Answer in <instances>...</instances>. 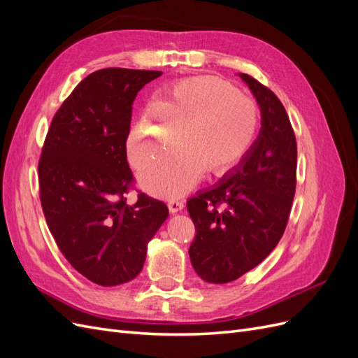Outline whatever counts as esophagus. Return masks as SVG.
Here are the masks:
<instances>
[{
  "label": "esophagus",
  "mask_w": 358,
  "mask_h": 358,
  "mask_svg": "<svg viewBox=\"0 0 358 358\" xmlns=\"http://www.w3.org/2000/svg\"><path fill=\"white\" fill-rule=\"evenodd\" d=\"M167 206H169V210L171 213H178V212L183 210V208H185V206H183V201H180V200H170Z\"/></svg>",
  "instance_id": "esophagus-1"
}]
</instances>
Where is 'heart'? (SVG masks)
<instances>
[{
    "label": "heart",
    "mask_w": 358,
    "mask_h": 358,
    "mask_svg": "<svg viewBox=\"0 0 358 358\" xmlns=\"http://www.w3.org/2000/svg\"><path fill=\"white\" fill-rule=\"evenodd\" d=\"M180 128L182 143L138 173L140 185L155 197H180L206 170L220 176L239 164L255 140L258 109L234 85L215 76L180 80L133 128L129 159L140 167L164 152Z\"/></svg>",
    "instance_id": "1"
}]
</instances>
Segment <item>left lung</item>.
Wrapping results in <instances>:
<instances>
[{
    "instance_id": "8db88e82",
    "label": "left lung",
    "mask_w": 358,
    "mask_h": 358,
    "mask_svg": "<svg viewBox=\"0 0 358 358\" xmlns=\"http://www.w3.org/2000/svg\"><path fill=\"white\" fill-rule=\"evenodd\" d=\"M262 110V129L243 159L187 201L196 225L191 264L210 284H227L273 251L296 192L297 143L285 107L267 86L239 74Z\"/></svg>"
}]
</instances>
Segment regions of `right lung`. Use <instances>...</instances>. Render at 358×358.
<instances>
[{"label": "right lung", "mask_w": 358, "mask_h": 358, "mask_svg": "<svg viewBox=\"0 0 358 358\" xmlns=\"http://www.w3.org/2000/svg\"><path fill=\"white\" fill-rule=\"evenodd\" d=\"M161 71L103 69L76 86L52 119L38 161L40 201L59 251L101 287L134 279L167 206L140 192L127 161L133 101Z\"/></svg>", "instance_id": "right-lung-1"}]
</instances>
